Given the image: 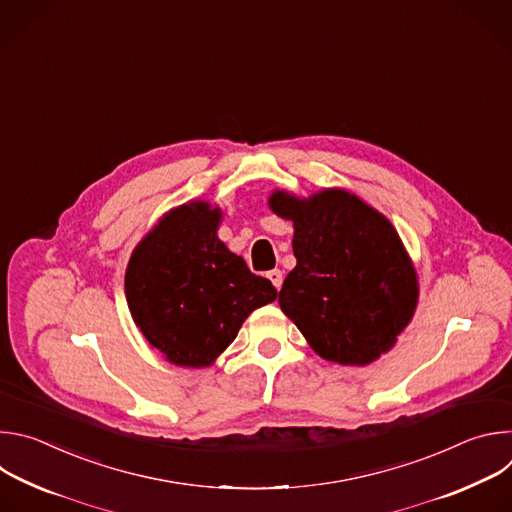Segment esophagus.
<instances>
[{"mask_svg": "<svg viewBox=\"0 0 512 512\" xmlns=\"http://www.w3.org/2000/svg\"><path fill=\"white\" fill-rule=\"evenodd\" d=\"M267 279L279 289L281 283H283V273H281V269H271V271H267Z\"/></svg>", "mask_w": 512, "mask_h": 512, "instance_id": "1", "label": "esophagus"}]
</instances>
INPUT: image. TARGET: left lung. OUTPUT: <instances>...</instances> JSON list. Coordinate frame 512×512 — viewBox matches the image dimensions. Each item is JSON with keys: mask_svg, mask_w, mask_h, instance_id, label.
Here are the masks:
<instances>
[{"mask_svg": "<svg viewBox=\"0 0 512 512\" xmlns=\"http://www.w3.org/2000/svg\"><path fill=\"white\" fill-rule=\"evenodd\" d=\"M269 206L294 221L298 265L281 285V310L322 358L377 360L417 306V275L393 225L344 190L308 200L275 192Z\"/></svg>", "mask_w": 512, "mask_h": 512, "instance_id": "obj_1", "label": "left lung"}]
</instances>
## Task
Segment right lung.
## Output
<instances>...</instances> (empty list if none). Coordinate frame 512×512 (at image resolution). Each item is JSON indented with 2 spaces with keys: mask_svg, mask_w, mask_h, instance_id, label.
Returning a JSON list of instances; mask_svg holds the SVG:
<instances>
[{
  "mask_svg": "<svg viewBox=\"0 0 512 512\" xmlns=\"http://www.w3.org/2000/svg\"><path fill=\"white\" fill-rule=\"evenodd\" d=\"M221 216L206 202L168 212L127 265L133 322L178 367H206L255 308L277 298L271 281L251 273L216 237Z\"/></svg>",
  "mask_w": 512,
  "mask_h": 512,
  "instance_id": "add662e5",
  "label": "right lung"
}]
</instances>
